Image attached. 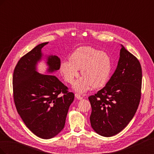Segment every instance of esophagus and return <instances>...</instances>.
<instances>
[{"mask_svg": "<svg viewBox=\"0 0 154 154\" xmlns=\"http://www.w3.org/2000/svg\"><path fill=\"white\" fill-rule=\"evenodd\" d=\"M75 97H76V98H77L78 100H81L83 99V97H82L80 94H78V93H76V94H75Z\"/></svg>", "mask_w": 154, "mask_h": 154, "instance_id": "obj_1", "label": "esophagus"}]
</instances>
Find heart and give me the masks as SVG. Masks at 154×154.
Instances as JSON below:
<instances>
[{"instance_id":"1","label":"heart","mask_w":154,"mask_h":154,"mask_svg":"<svg viewBox=\"0 0 154 154\" xmlns=\"http://www.w3.org/2000/svg\"><path fill=\"white\" fill-rule=\"evenodd\" d=\"M112 68L110 56L106 53L88 46L76 49L70 55L69 61H63L60 65V72L67 82L72 83L78 76L81 69L82 78L73 85V88L84 92L94 88L103 87L108 82Z\"/></svg>"}]
</instances>
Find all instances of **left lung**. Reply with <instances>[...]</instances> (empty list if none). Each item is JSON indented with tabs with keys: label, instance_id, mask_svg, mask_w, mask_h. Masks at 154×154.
I'll return each mask as SVG.
<instances>
[{
	"label": "left lung",
	"instance_id": "8db88e82",
	"mask_svg": "<svg viewBox=\"0 0 154 154\" xmlns=\"http://www.w3.org/2000/svg\"><path fill=\"white\" fill-rule=\"evenodd\" d=\"M117 67L105 86L88 97L91 127L101 136L111 137L127 127L141 99L142 69L136 57L122 45Z\"/></svg>",
	"mask_w": 154,
	"mask_h": 154
}]
</instances>
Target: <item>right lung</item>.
Here are the masks:
<instances>
[{
    "label": "right lung",
    "instance_id": "add662e5",
    "mask_svg": "<svg viewBox=\"0 0 154 154\" xmlns=\"http://www.w3.org/2000/svg\"><path fill=\"white\" fill-rule=\"evenodd\" d=\"M48 43L38 45L22 57L13 76V97L18 114L32 133L45 139L55 137L63 130L74 99V94L67 91L57 76L37 71L38 63L44 58L48 73L60 69L58 57L44 56L42 52Z\"/></svg>",
    "mask_w": 154,
    "mask_h": 154
}]
</instances>
